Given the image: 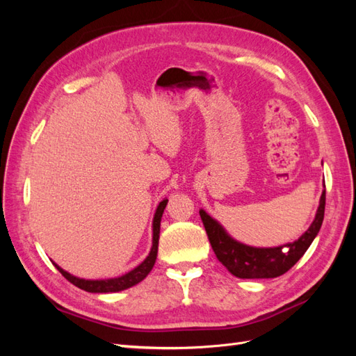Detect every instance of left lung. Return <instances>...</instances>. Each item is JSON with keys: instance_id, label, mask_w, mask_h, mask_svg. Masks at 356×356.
Returning <instances> with one entry per match:
<instances>
[{"instance_id": "obj_1", "label": "left lung", "mask_w": 356, "mask_h": 356, "mask_svg": "<svg viewBox=\"0 0 356 356\" xmlns=\"http://www.w3.org/2000/svg\"><path fill=\"white\" fill-rule=\"evenodd\" d=\"M324 211L325 190L322 191L315 220L312 221L310 227L297 241L273 248H255L241 243L233 239L207 211L200 209L199 213L215 255L233 276L241 279H268L286 273L305 255L319 233L324 221Z\"/></svg>"}]
</instances>
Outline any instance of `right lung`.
<instances>
[{
	"mask_svg": "<svg viewBox=\"0 0 356 356\" xmlns=\"http://www.w3.org/2000/svg\"><path fill=\"white\" fill-rule=\"evenodd\" d=\"M166 204H168V199H163L159 203V207L156 209L154 218H153V245H152V250H149V254L141 264L136 266L134 270L124 273L123 276L111 277V279H95L93 281V279H81V277L74 276L63 270V268L59 267L56 263L53 264H55L58 270L65 276L71 284L79 286L80 289L88 291V293H118V291H123L139 284L141 281H144L149 272H152V268L156 263L157 250H159V238H160V221Z\"/></svg>",
	"mask_w": 356,
	"mask_h": 356,
	"instance_id": "right-lung-1",
	"label": "right lung"
}]
</instances>
